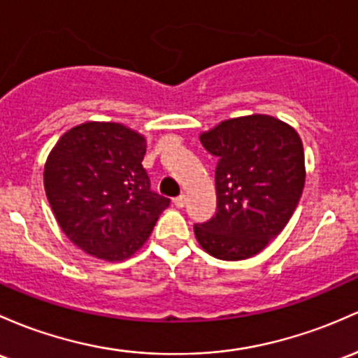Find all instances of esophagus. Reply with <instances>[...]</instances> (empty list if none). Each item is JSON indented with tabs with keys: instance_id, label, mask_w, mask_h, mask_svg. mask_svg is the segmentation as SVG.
<instances>
[{
	"instance_id": "1",
	"label": "esophagus",
	"mask_w": 358,
	"mask_h": 358,
	"mask_svg": "<svg viewBox=\"0 0 358 358\" xmlns=\"http://www.w3.org/2000/svg\"><path fill=\"white\" fill-rule=\"evenodd\" d=\"M173 202H175V206L178 207V209H182V207H185L187 197H185V195H178V197H176L175 200H173Z\"/></svg>"
}]
</instances>
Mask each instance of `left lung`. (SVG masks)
<instances>
[{
    "label": "left lung",
    "mask_w": 358,
    "mask_h": 358,
    "mask_svg": "<svg viewBox=\"0 0 358 358\" xmlns=\"http://www.w3.org/2000/svg\"><path fill=\"white\" fill-rule=\"evenodd\" d=\"M217 156V210L195 224V238L219 260L255 257L287 226L306 182L299 134L270 115L224 120L200 136Z\"/></svg>",
    "instance_id": "1"
}]
</instances>
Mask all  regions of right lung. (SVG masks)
<instances>
[{
	"label": "right lung",
	"instance_id": "right-lung-1",
	"mask_svg": "<svg viewBox=\"0 0 358 358\" xmlns=\"http://www.w3.org/2000/svg\"><path fill=\"white\" fill-rule=\"evenodd\" d=\"M144 155V136L115 122H85L57 141L45 161V195L78 248L107 262L143 248L170 206L151 190Z\"/></svg>",
	"mask_w": 358,
	"mask_h": 358
}]
</instances>
